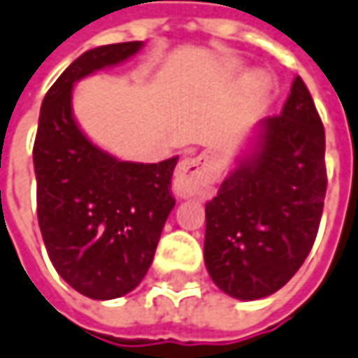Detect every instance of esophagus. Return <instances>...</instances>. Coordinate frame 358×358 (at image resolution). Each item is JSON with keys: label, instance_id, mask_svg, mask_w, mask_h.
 <instances>
[{"label": "esophagus", "instance_id": "esophagus-1", "mask_svg": "<svg viewBox=\"0 0 358 358\" xmlns=\"http://www.w3.org/2000/svg\"><path fill=\"white\" fill-rule=\"evenodd\" d=\"M215 178L213 164L210 157L198 155V157H189L184 159L176 169L174 174V189L180 198H188L196 194H203L210 188V184Z\"/></svg>", "mask_w": 358, "mask_h": 358}]
</instances>
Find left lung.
Here are the masks:
<instances>
[{"label":"left lung","mask_w":358,"mask_h":358,"mask_svg":"<svg viewBox=\"0 0 358 358\" xmlns=\"http://www.w3.org/2000/svg\"><path fill=\"white\" fill-rule=\"evenodd\" d=\"M327 189L325 131L300 76L280 115L261 123L255 152L206 203L203 259L239 300L280 290L310 255Z\"/></svg>","instance_id":"obj_1"}]
</instances>
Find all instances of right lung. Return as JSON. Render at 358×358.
Returning a JSON list of instances; mask_svg holds the SVG:
<instances>
[{"mask_svg": "<svg viewBox=\"0 0 358 358\" xmlns=\"http://www.w3.org/2000/svg\"><path fill=\"white\" fill-rule=\"evenodd\" d=\"M141 46V41L117 43L78 57L46 92L33 147L46 252L58 274L94 300L137 288L176 203L170 180L178 157L159 164L113 159L72 117L74 82L127 60Z\"/></svg>", "mask_w": 358, "mask_h": 358, "instance_id": "1", "label": "right lung"}]
</instances>
